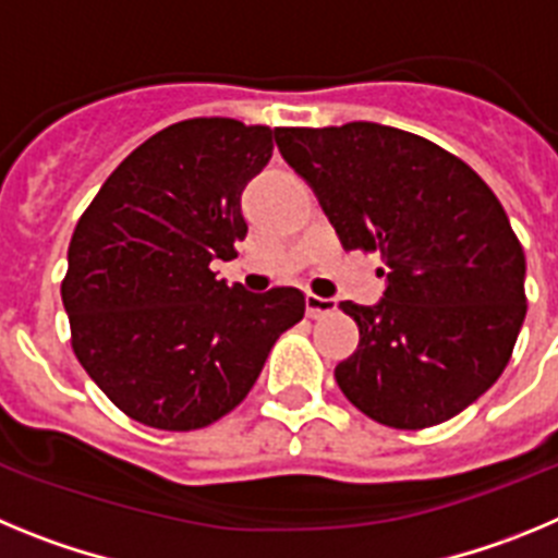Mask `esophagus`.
<instances>
[{
    "instance_id": "1",
    "label": "esophagus",
    "mask_w": 558,
    "mask_h": 558,
    "mask_svg": "<svg viewBox=\"0 0 558 558\" xmlns=\"http://www.w3.org/2000/svg\"><path fill=\"white\" fill-rule=\"evenodd\" d=\"M304 304H307L310 318H322V315L332 313V310H335L332 299H324V295H315V293H307Z\"/></svg>"
}]
</instances>
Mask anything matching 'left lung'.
<instances>
[{"mask_svg":"<svg viewBox=\"0 0 558 558\" xmlns=\"http://www.w3.org/2000/svg\"><path fill=\"white\" fill-rule=\"evenodd\" d=\"M282 159L315 192L347 251L379 254L383 302H340L360 343L335 366L343 397L397 430L441 425L509 366L525 322V254L466 161L377 125L279 128Z\"/></svg>","mask_w":558,"mask_h":558,"instance_id":"obj_1","label":"left lung"}]
</instances>
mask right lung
<instances>
[{"instance_id": "right-lung-1", "label": "right lung", "mask_w": 558, "mask_h": 558, "mask_svg": "<svg viewBox=\"0 0 558 558\" xmlns=\"http://www.w3.org/2000/svg\"><path fill=\"white\" fill-rule=\"evenodd\" d=\"M276 136L229 117L175 122L122 159L77 220L61 282L72 352L133 422H218L304 318L295 288L245 293L209 268L248 234L240 195Z\"/></svg>"}]
</instances>
